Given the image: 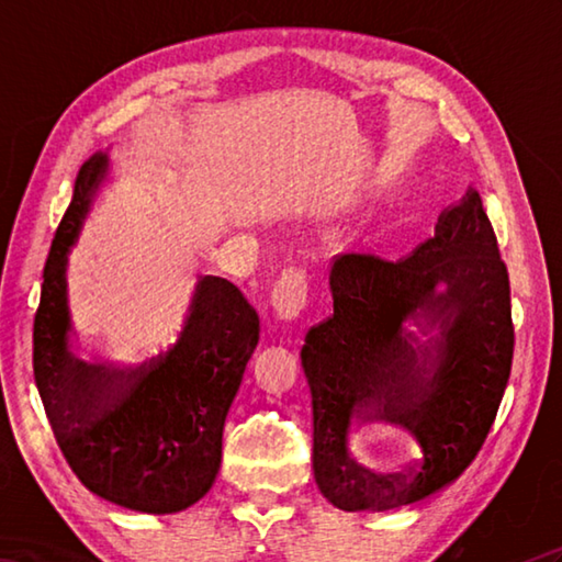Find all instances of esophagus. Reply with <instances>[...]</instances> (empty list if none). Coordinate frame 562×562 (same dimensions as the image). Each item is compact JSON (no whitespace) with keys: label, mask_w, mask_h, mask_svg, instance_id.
I'll list each match as a JSON object with an SVG mask.
<instances>
[{"label":"esophagus","mask_w":562,"mask_h":562,"mask_svg":"<svg viewBox=\"0 0 562 562\" xmlns=\"http://www.w3.org/2000/svg\"><path fill=\"white\" fill-rule=\"evenodd\" d=\"M308 304V282L306 272L290 268L282 272L272 288V308L280 321L300 318Z\"/></svg>","instance_id":"1"}]
</instances>
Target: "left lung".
<instances>
[{
    "label": "left lung",
    "instance_id": "obj_1",
    "mask_svg": "<svg viewBox=\"0 0 562 562\" xmlns=\"http://www.w3.org/2000/svg\"><path fill=\"white\" fill-rule=\"evenodd\" d=\"M333 316L306 333L314 479L342 512H391L469 469L491 432L515 352L509 274L481 193L439 214L411 256L342 254L330 266ZM412 429L424 459L376 476L349 459L351 425Z\"/></svg>",
    "mask_w": 562,
    "mask_h": 562
}]
</instances>
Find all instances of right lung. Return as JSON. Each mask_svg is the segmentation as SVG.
<instances>
[{
	"mask_svg": "<svg viewBox=\"0 0 562 562\" xmlns=\"http://www.w3.org/2000/svg\"><path fill=\"white\" fill-rule=\"evenodd\" d=\"M111 159L93 154L45 260L33 321V374L59 451L89 493L145 515L205 497L222 463V429L260 338L256 308L229 280H198L173 348L139 367L87 364L69 352L65 270Z\"/></svg>",
	"mask_w": 562,
	"mask_h": 562,
	"instance_id": "add662e5",
	"label": "right lung"
}]
</instances>
